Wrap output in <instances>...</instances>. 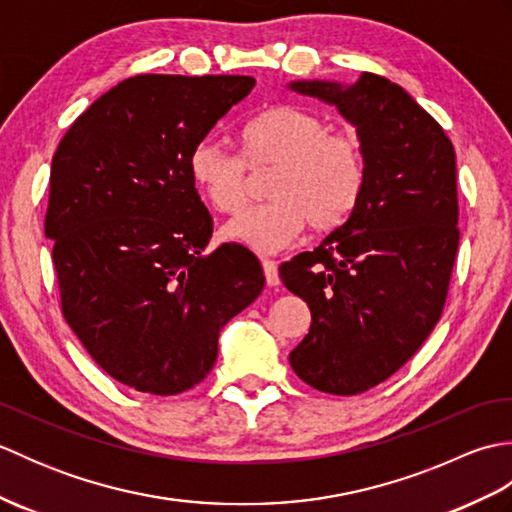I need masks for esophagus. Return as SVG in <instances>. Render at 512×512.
<instances>
[{
  "mask_svg": "<svg viewBox=\"0 0 512 512\" xmlns=\"http://www.w3.org/2000/svg\"><path fill=\"white\" fill-rule=\"evenodd\" d=\"M262 266H264L266 284H268L270 288L279 286V268H277V262H273V259H262Z\"/></svg>",
  "mask_w": 512,
  "mask_h": 512,
  "instance_id": "esophagus-1",
  "label": "esophagus"
}]
</instances>
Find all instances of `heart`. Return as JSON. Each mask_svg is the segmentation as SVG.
<instances>
[{
    "mask_svg": "<svg viewBox=\"0 0 512 512\" xmlns=\"http://www.w3.org/2000/svg\"><path fill=\"white\" fill-rule=\"evenodd\" d=\"M244 160L222 143L204 140L191 151L189 173L202 198L217 213L237 211L248 193V169H273L268 202L246 206L222 235L275 253L295 242L310 224L325 233L341 226L361 200L365 184L363 145L350 132H334L323 116L279 105L242 129Z\"/></svg>",
    "mask_w": 512,
    "mask_h": 512,
    "instance_id": "heart-1",
    "label": "heart"
}]
</instances>
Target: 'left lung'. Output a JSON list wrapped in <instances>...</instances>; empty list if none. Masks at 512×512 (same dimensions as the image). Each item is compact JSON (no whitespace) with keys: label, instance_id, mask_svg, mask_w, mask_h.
<instances>
[{"label":"left lung","instance_id":"1","mask_svg":"<svg viewBox=\"0 0 512 512\" xmlns=\"http://www.w3.org/2000/svg\"><path fill=\"white\" fill-rule=\"evenodd\" d=\"M290 88L339 107L365 154L350 217L279 266L312 314L290 365L325 394H363L418 352L444 310L460 244L455 149L436 118L385 76Z\"/></svg>","mask_w":512,"mask_h":512}]
</instances>
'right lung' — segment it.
Masks as SVG:
<instances>
[{
	"mask_svg": "<svg viewBox=\"0 0 512 512\" xmlns=\"http://www.w3.org/2000/svg\"><path fill=\"white\" fill-rule=\"evenodd\" d=\"M253 88V76H132L52 156L43 228L61 312L94 361L143 394L204 380L220 330L264 290L248 248L204 253L213 220L189 173L191 151Z\"/></svg>",
	"mask_w": 512,
	"mask_h": 512,
	"instance_id": "obj_1",
	"label": "right lung"
}]
</instances>
